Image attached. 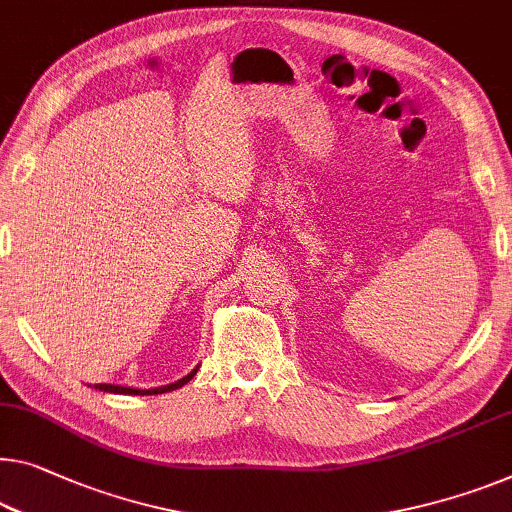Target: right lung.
I'll use <instances>...</instances> for the list:
<instances>
[{"instance_id": "obj_1", "label": "right lung", "mask_w": 512, "mask_h": 512, "mask_svg": "<svg viewBox=\"0 0 512 512\" xmlns=\"http://www.w3.org/2000/svg\"><path fill=\"white\" fill-rule=\"evenodd\" d=\"M195 372H197V368L183 379L174 381V384L158 386V388H131V386H114V384H96L94 388H98V391H103V393H121V395H158V393L174 391V388H181L183 384H188V381L195 377Z\"/></svg>"}]
</instances>
